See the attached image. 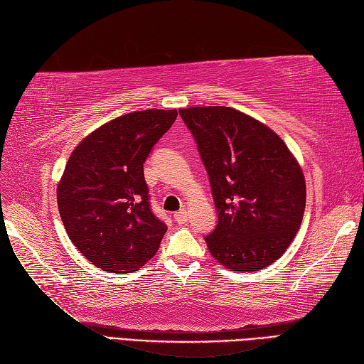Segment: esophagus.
Segmentation results:
<instances>
[{
	"label": "esophagus",
	"instance_id": "esophagus-1",
	"mask_svg": "<svg viewBox=\"0 0 364 364\" xmlns=\"http://www.w3.org/2000/svg\"><path fill=\"white\" fill-rule=\"evenodd\" d=\"M173 219L178 222V223H186L188 222V211L186 210H180L178 213H175Z\"/></svg>",
	"mask_w": 364,
	"mask_h": 364
}]
</instances>
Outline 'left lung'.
<instances>
[{
	"label": "left lung",
	"mask_w": 364,
	"mask_h": 364,
	"mask_svg": "<svg viewBox=\"0 0 364 364\" xmlns=\"http://www.w3.org/2000/svg\"><path fill=\"white\" fill-rule=\"evenodd\" d=\"M210 176L219 222L205 237L227 269L272 264L296 237L305 213V176L283 139L228 106L180 109Z\"/></svg>",
	"instance_id": "1"
}]
</instances>
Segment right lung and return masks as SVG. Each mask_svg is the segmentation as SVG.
Listing matches in <instances>:
<instances>
[{
    "mask_svg": "<svg viewBox=\"0 0 364 364\" xmlns=\"http://www.w3.org/2000/svg\"><path fill=\"white\" fill-rule=\"evenodd\" d=\"M176 109L123 114L75 146L58 184V208L76 249L114 274L141 269L167 231L151 213L144 162Z\"/></svg>",
    "mask_w": 364,
    "mask_h": 364,
    "instance_id": "1",
    "label": "right lung"
}]
</instances>
